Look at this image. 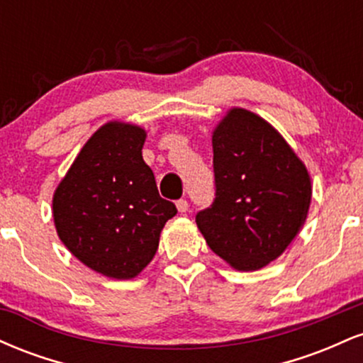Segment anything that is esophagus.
Masks as SVG:
<instances>
[{"mask_svg":"<svg viewBox=\"0 0 363 363\" xmlns=\"http://www.w3.org/2000/svg\"><path fill=\"white\" fill-rule=\"evenodd\" d=\"M176 206H177L179 213H186L187 208H189V203H187L186 199H177V201H176Z\"/></svg>","mask_w":363,"mask_h":363,"instance_id":"1","label":"esophagus"}]
</instances>
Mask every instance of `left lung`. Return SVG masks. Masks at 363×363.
Returning <instances> with one entry per match:
<instances>
[{
    "mask_svg": "<svg viewBox=\"0 0 363 363\" xmlns=\"http://www.w3.org/2000/svg\"><path fill=\"white\" fill-rule=\"evenodd\" d=\"M215 198L198 211L206 244L239 272H254L285 251L306 222L311 177L277 129L232 109L213 133Z\"/></svg>",
    "mask_w": 363,
    "mask_h": 363,
    "instance_id": "left-lung-1",
    "label": "left lung"
}]
</instances>
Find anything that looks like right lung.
<instances>
[{"label": "right lung", "mask_w": 363, "mask_h": 363, "mask_svg": "<svg viewBox=\"0 0 363 363\" xmlns=\"http://www.w3.org/2000/svg\"><path fill=\"white\" fill-rule=\"evenodd\" d=\"M145 136L133 124L107 123L86 141L52 199L62 244L116 280L136 277L153 259L162 228L177 213L141 157Z\"/></svg>", "instance_id": "right-lung-1"}]
</instances>
